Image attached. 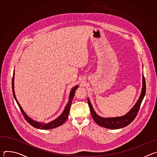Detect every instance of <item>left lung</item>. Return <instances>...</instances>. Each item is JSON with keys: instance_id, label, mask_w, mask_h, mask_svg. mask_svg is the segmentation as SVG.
Listing matches in <instances>:
<instances>
[{"instance_id": "obj_1", "label": "left lung", "mask_w": 157, "mask_h": 157, "mask_svg": "<svg viewBox=\"0 0 157 157\" xmlns=\"http://www.w3.org/2000/svg\"><path fill=\"white\" fill-rule=\"evenodd\" d=\"M142 81H143V87L142 89V93L140 94L139 100L137 101L135 105L131 109V110L128 112V113L124 116L117 117H110V118L101 117L99 116L98 114H96L90 101H89V99H88L87 103L89 108H90L91 114L93 117V119L96 122V123L102 127L110 128V129H117V128H122L130 124L136 117L138 114V112L140 109L141 103L145 95L146 84H145V79L144 75L142 76Z\"/></svg>"}]
</instances>
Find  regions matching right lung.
<instances>
[{
  "label": "right lung",
  "instance_id": "1",
  "mask_svg": "<svg viewBox=\"0 0 157 157\" xmlns=\"http://www.w3.org/2000/svg\"><path fill=\"white\" fill-rule=\"evenodd\" d=\"M14 75H15V73L13 71V77H12V93H13V95L14 97V99H15L19 108L20 110L21 111V113L23 114L24 118L25 119V120L33 127L36 128H40V129H43V130H47V129H52L56 127H58L60 125H61L62 124H64V122L67 120L69 115V113H70V107L72 103V101L73 99V97L75 96V91L76 90V89L78 87V86H75L70 92V97H69V101L68 104H67L63 113L61 114V115L58 117L57 119H56L55 120L48 123V124H43V123H40V122H38L36 121H35L33 120H32V119H30V117H29L26 114L24 113V111L22 109V108L21 107L20 104L18 103V101L17 100V98L15 97V91H14Z\"/></svg>",
  "mask_w": 157,
  "mask_h": 157
}]
</instances>
